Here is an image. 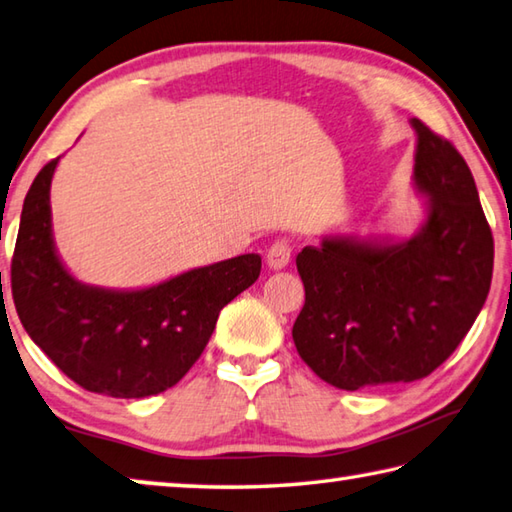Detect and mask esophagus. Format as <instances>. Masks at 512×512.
<instances>
[{
	"instance_id": "34e87169",
	"label": "esophagus",
	"mask_w": 512,
	"mask_h": 512,
	"mask_svg": "<svg viewBox=\"0 0 512 512\" xmlns=\"http://www.w3.org/2000/svg\"><path fill=\"white\" fill-rule=\"evenodd\" d=\"M291 262V244L286 239H277L275 244L268 248L266 264L273 268V271H282Z\"/></svg>"
}]
</instances>
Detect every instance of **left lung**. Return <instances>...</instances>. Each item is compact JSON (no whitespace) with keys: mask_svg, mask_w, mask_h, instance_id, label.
<instances>
[{"mask_svg":"<svg viewBox=\"0 0 512 512\" xmlns=\"http://www.w3.org/2000/svg\"><path fill=\"white\" fill-rule=\"evenodd\" d=\"M414 188L427 199L410 239L331 237L297 255L306 300L302 360L347 392L430 376L486 302L495 244L468 163L418 118Z\"/></svg>","mask_w":512,"mask_h":512,"instance_id":"1","label":"left lung"}]
</instances>
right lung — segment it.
<instances>
[{
    "instance_id": "1",
    "label": "right lung",
    "mask_w": 512,
    "mask_h": 512,
    "mask_svg": "<svg viewBox=\"0 0 512 512\" xmlns=\"http://www.w3.org/2000/svg\"><path fill=\"white\" fill-rule=\"evenodd\" d=\"M58 161L42 167L24 199L11 264L17 315L53 365L87 392L161 394L199 360L219 311L255 284L262 257L239 255L136 291L82 284L53 241L49 197Z\"/></svg>"
}]
</instances>
